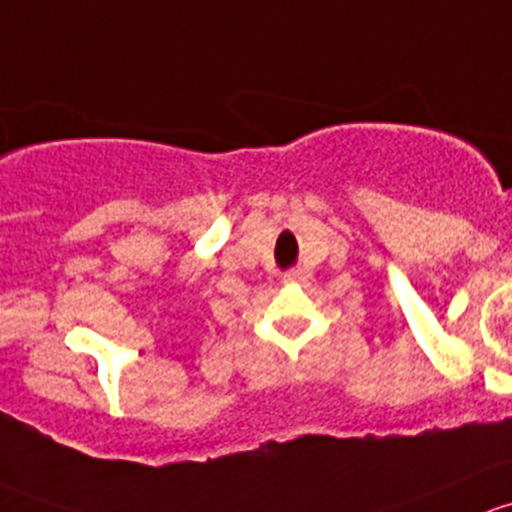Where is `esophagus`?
I'll return each mask as SVG.
<instances>
[{
	"mask_svg": "<svg viewBox=\"0 0 512 512\" xmlns=\"http://www.w3.org/2000/svg\"><path fill=\"white\" fill-rule=\"evenodd\" d=\"M298 281H303V273H300V271L286 273V283H298Z\"/></svg>",
	"mask_w": 512,
	"mask_h": 512,
	"instance_id": "obj_1",
	"label": "esophagus"
}]
</instances>
